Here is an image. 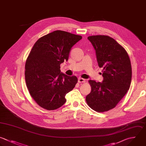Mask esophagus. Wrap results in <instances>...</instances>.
I'll list each match as a JSON object with an SVG mask.
<instances>
[{
	"mask_svg": "<svg viewBox=\"0 0 146 146\" xmlns=\"http://www.w3.org/2000/svg\"><path fill=\"white\" fill-rule=\"evenodd\" d=\"M85 82H86V80H85L84 79H83V78H79L78 79V82L79 83H84Z\"/></svg>",
	"mask_w": 146,
	"mask_h": 146,
	"instance_id": "1",
	"label": "esophagus"
}]
</instances>
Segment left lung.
Wrapping results in <instances>:
<instances>
[{
	"label": "left lung",
	"mask_w": 146,
	"mask_h": 146,
	"mask_svg": "<svg viewBox=\"0 0 146 146\" xmlns=\"http://www.w3.org/2000/svg\"><path fill=\"white\" fill-rule=\"evenodd\" d=\"M87 39L95 50L99 67L103 68V80H89L91 91L87 95L86 102L96 111H107L117 105L129 88L130 59L124 48L108 36L94 35Z\"/></svg>",
	"instance_id": "left-lung-1"
}]
</instances>
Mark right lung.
<instances>
[{
    "label": "right lung",
    "instance_id": "add662e5",
    "mask_svg": "<svg viewBox=\"0 0 146 146\" xmlns=\"http://www.w3.org/2000/svg\"><path fill=\"white\" fill-rule=\"evenodd\" d=\"M82 39L57 30L34 44L26 60L25 79L30 95L42 108L54 110L62 106L66 95L77 83L78 78L62 72L60 66L68 60L71 48Z\"/></svg>",
    "mask_w": 146,
    "mask_h": 146
}]
</instances>
